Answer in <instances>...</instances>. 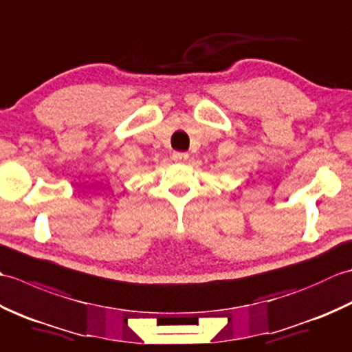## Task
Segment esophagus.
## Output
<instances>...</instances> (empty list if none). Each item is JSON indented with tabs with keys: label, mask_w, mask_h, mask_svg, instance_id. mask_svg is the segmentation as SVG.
<instances>
[{
	"label": "esophagus",
	"mask_w": 352,
	"mask_h": 352,
	"mask_svg": "<svg viewBox=\"0 0 352 352\" xmlns=\"http://www.w3.org/2000/svg\"><path fill=\"white\" fill-rule=\"evenodd\" d=\"M189 159V154L188 153H182V151H174L172 153V160L178 162V163H183Z\"/></svg>",
	"instance_id": "obj_1"
}]
</instances>
